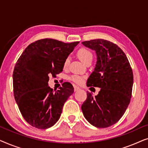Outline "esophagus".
Wrapping results in <instances>:
<instances>
[{"label": "esophagus", "mask_w": 148, "mask_h": 148, "mask_svg": "<svg viewBox=\"0 0 148 148\" xmlns=\"http://www.w3.org/2000/svg\"><path fill=\"white\" fill-rule=\"evenodd\" d=\"M80 90L79 87L74 86V91H75V92H77V91H78V90Z\"/></svg>", "instance_id": "34e87169"}]
</instances>
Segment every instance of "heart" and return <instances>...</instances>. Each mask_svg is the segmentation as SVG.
<instances>
[{
    "label": "heart",
    "mask_w": 148,
    "mask_h": 148,
    "mask_svg": "<svg viewBox=\"0 0 148 148\" xmlns=\"http://www.w3.org/2000/svg\"><path fill=\"white\" fill-rule=\"evenodd\" d=\"M77 55L79 58V59L85 64L88 61H92V52L86 48H81L80 49H79L78 51L77 52ZM69 58L67 57L64 60V68L67 67L69 66ZM70 79L77 84H82L83 82H84V77L80 75H75L71 76Z\"/></svg>",
    "instance_id": "heart-1"
}]
</instances>
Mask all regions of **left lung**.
Listing matches in <instances>:
<instances>
[{"label":"left lung","instance_id":"8db88e82","mask_svg":"<svg viewBox=\"0 0 148 148\" xmlns=\"http://www.w3.org/2000/svg\"><path fill=\"white\" fill-rule=\"evenodd\" d=\"M82 44L97 54L96 66L87 86L100 88L95 97L87 92V99L82 106L83 114L93 126L106 128L120 120L130 103L132 69L124 52L112 42L96 39Z\"/></svg>","mask_w":148,"mask_h":148}]
</instances>
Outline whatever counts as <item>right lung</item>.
I'll use <instances>...</instances> for the list:
<instances>
[{
    "label": "right lung",
    "mask_w": 148,
    "mask_h": 148,
    "mask_svg": "<svg viewBox=\"0 0 148 148\" xmlns=\"http://www.w3.org/2000/svg\"><path fill=\"white\" fill-rule=\"evenodd\" d=\"M78 44L39 40L30 44L17 60L13 73L14 96L22 116L32 126L46 129L59 119L74 88L64 82L54 92L48 86L49 76L62 71L64 60Z\"/></svg>",
    "instance_id": "1"
}]
</instances>
